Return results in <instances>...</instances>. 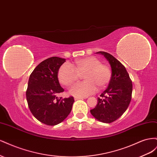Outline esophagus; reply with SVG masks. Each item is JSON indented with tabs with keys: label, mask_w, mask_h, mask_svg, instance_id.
Instances as JSON below:
<instances>
[{
	"label": "esophagus",
	"mask_w": 157,
	"mask_h": 157,
	"mask_svg": "<svg viewBox=\"0 0 157 157\" xmlns=\"http://www.w3.org/2000/svg\"><path fill=\"white\" fill-rule=\"evenodd\" d=\"M74 99H75V100H78V99H84L83 98H80V97H75L74 98Z\"/></svg>",
	"instance_id": "obj_1"
}]
</instances>
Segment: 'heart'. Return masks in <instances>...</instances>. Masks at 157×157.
I'll use <instances>...</instances> for the list:
<instances>
[{
  "label": "heart",
  "mask_w": 157,
  "mask_h": 157,
  "mask_svg": "<svg viewBox=\"0 0 157 157\" xmlns=\"http://www.w3.org/2000/svg\"><path fill=\"white\" fill-rule=\"evenodd\" d=\"M83 73L85 81L75 84L70 90V93L74 96H89L96 91L97 87L101 89L105 86L111 77V71L107 65L101 63L96 57L90 56L76 60L73 66L63 64L58 71V79L61 84L71 86Z\"/></svg>",
  "instance_id": "obj_1"
}]
</instances>
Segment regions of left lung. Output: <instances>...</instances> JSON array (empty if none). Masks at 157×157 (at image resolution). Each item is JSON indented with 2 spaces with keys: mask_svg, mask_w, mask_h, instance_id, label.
Returning <instances> with one entry per match:
<instances>
[{
  "mask_svg": "<svg viewBox=\"0 0 157 157\" xmlns=\"http://www.w3.org/2000/svg\"><path fill=\"white\" fill-rule=\"evenodd\" d=\"M107 59L111 67V78L107 89L98 98V103L90 110L99 121L111 123L120 118L129 106L132 82L125 67L115 57L105 52H98Z\"/></svg>",
  "mask_w": 157,
  "mask_h": 157,
  "instance_id": "8db88e82",
  "label": "left lung"
}]
</instances>
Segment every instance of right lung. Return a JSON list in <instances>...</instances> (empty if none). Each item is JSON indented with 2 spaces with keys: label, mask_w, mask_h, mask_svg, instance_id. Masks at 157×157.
<instances>
[{
  "label": "right lung",
  "mask_w": 157,
  "mask_h": 157,
  "mask_svg": "<svg viewBox=\"0 0 157 157\" xmlns=\"http://www.w3.org/2000/svg\"><path fill=\"white\" fill-rule=\"evenodd\" d=\"M65 59L52 57L38 65L29 78L26 98L33 115L38 121L49 126L63 121L72 109L74 98H58L64 91L61 87L58 73Z\"/></svg>",
  "instance_id": "1"
}]
</instances>
